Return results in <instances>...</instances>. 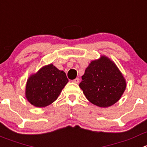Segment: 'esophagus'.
<instances>
[{
    "mask_svg": "<svg viewBox=\"0 0 147 147\" xmlns=\"http://www.w3.org/2000/svg\"><path fill=\"white\" fill-rule=\"evenodd\" d=\"M73 82H74V83H79V78H76V79L73 80Z\"/></svg>",
    "mask_w": 147,
    "mask_h": 147,
    "instance_id": "obj_1",
    "label": "esophagus"
}]
</instances>
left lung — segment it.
<instances>
[{
    "instance_id": "obj_1",
    "label": "left lung",
    "mask_w": 147,
    "mask_h": 147,
    "mask_svg": "<svg viewBox=\"0 0 147 147\" xmlns=\"http://www.w3.org/2000/svg\"><path fill=\"white\" fill-rule=\"evenodd\" d=\"M82 79L79 87L87 100L99 107L111 106L117 102L126 87L117 67L106 57L91 62Z\"/></svg>"
}]
</instances>
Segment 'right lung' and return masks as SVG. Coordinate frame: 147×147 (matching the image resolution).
I'll use <instances>...</instances> for the list:
<instances>
[{
  "instance_id": "1",
  "label": "right lung",
  "mask_w": 147,
  "mask_h": 147,
  "mask_svg": "<svg viewBox=\"0 0 147 147\" xmlns=\"http://www.w3.org/2000/svg\"><path fill=\"white\" fill-rule=\"evenodd\" d=\"M68 82L65 73L52 64L43 67L28 79L27 99L36 107H45L57 99Z\"/></svg>"
}]
</instances>
